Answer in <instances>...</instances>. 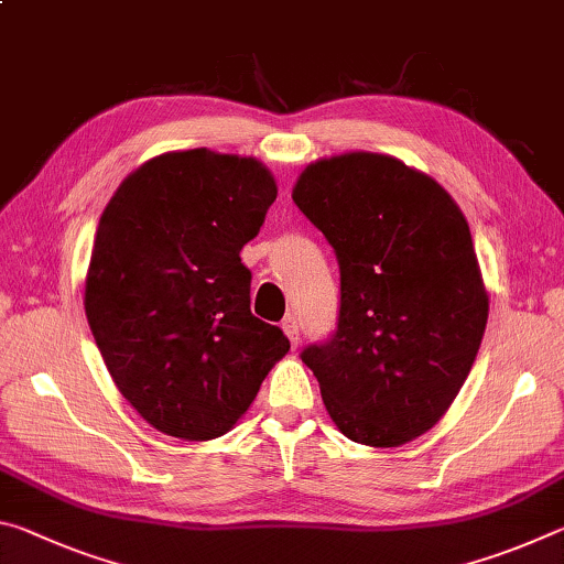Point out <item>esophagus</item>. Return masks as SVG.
<instances>
[{"label":"esophagus","mask_w":564,"mask_h":564,"mask_svg":"<svg viewBox=\"0 0 564 564\" xmlns=\"http://www.w3.org/2000/svg\"><path fill=\"white\" fill-rule=\"evenodd\" d=\"M281 328H283L285 336H289L291 346H293V348H299V343H301V333H299V321H295V316H285V318H283V323H281Z\"/></svg>","instance_id":"1"}]
</instances>
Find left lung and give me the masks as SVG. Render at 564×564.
Here are the masks:
<instances>
[{"label":"left lung","instance_id":"1","mask_svg":"<svg viewBox=\"0 0 564 564\" xmlns=\"http://www.w3.org/2000/svg\"><path fill=\"white\" fill-rule=\"evenodd\" d=\"M291 196L340 263L336 336L301 356L330 420L370 447L415 441L460 393L488 326L465 214L431 174L376 151L311 161Z\"/></svg>","mask_w":564,"mask_h":564}]
</instances>
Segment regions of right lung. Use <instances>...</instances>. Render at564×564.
I'll use <instances>...</instances> for the list:
<instances>
[{
    "label": "right lung",
    "mask_w": 564,
    "mask_h": 564,
    "mask_svg": "<svg viewBox=\"0 0 564 564\" xmlns=\"http://www.w3.org/2000/svg\"><path fill=\"white\" fill-rule=\"evenodd\" d=\"M275 194L263 161L186 149L133 169L104 208L84 311L119 393L159 433L226 435L291 348L251 313L238 256Z\"/></svg>",
    "instance_id": "add662e5"
}]
</instances>
